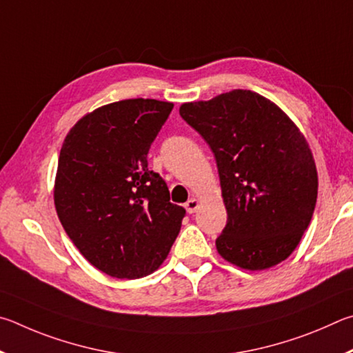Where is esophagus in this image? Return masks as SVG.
<instances>
[{
  "label": "esophagus",
  "instance_id": "34e87169",
  "mask_svg": "<svg viewBox=\"0 0 353 353\" xmlns=\"http://www.w3.org/2000/svg\"><path fill=\"white\" fill-rule=\"evenodd\" d=\"M199 206H200V201L196 200V199H190V200H188V203H186V211L189 212V214H194L196 209H199Z\"/></svg>",
  "mask_w": 353,
  "mask_h": 353
}]
</instances>
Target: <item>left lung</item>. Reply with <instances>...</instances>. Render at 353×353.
<instances>
[{
	"label": "left lung",
	"mask_w": 353,
	"mask_h": 353,
	"mask_svg": "<svg viewBox=\"0 0 353 353\" xmlns=\"http://www.w3.org/2000/svg\"><path fill=\"white\" fill-rule=\"evenodd\" d=\"M180 114L217 161L228 212L215 240L219 254L250 271L285 261L316 206L318 170L305 136L274 102L250 90L183 103Z\"/></svg>",
	"instance_id": "1"
}]
</instances>
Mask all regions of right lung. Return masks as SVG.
<instances>
[{
    "instance_id": "right-lung-1",
    "label": "right lung",
    "mask_w": 353,
    "mask_h": 353,
    "mask_svg": "<svg viewBox=\"0 0 353 353\" xmlns=\"http://www.w3.org/2000/svg\"><path fill=\"white\" fill-rule=\"evenodd\" d=\"M172 108L142 97L102 105L80 117L61 145L55 211L82 256L111 277L138 279L158 270L186 215L147 167Z\"/></svg>"
}]
</instances>
